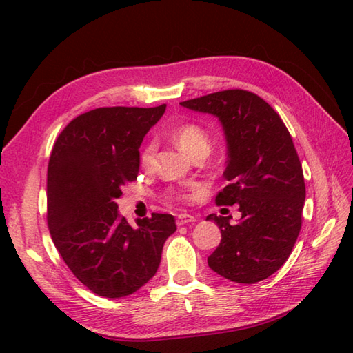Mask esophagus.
<instances>
[{
	"mask_svg": "<svg viewBox=\"0 0 353 353\" xmlns=\"http://www.w3.org/2000/svg\"><path fill=\"white\" fill-rule=\"evenodd\" d=\"M194 221H197V219H196V216L190 215V214H179L177 215V220H176L177 226H183V224L194 223Z\"/></svg>",
	"mask_w": 353,
	"mask_h": 353,
	"instance_id": "1",
	"label": "esophagus"
}]
</instances>
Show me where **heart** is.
Masks as SVG:
<instances>
[{"label": "heart", "mask_w": 353, "mask_h": 353, "mask_svg": "<svg viewBox=\"0 0 353 353\" xmlns=\"http://www.w3.org/2000/svg\"><path fill=\"white\" fill-rule=\"evenodd\" d=\"M170 137L172 141L176 142L177 147L181 148L183 153H186L191 157L200 152L209 153V150H211V138H209V134L206 133L203 127H200L197 124H192V123L179 124L170 132ZM154 154H156V144L153 141H150L141 150V154H139L141 167L145 170L152 168L154 163ZM167 196L170 199H188L190 197L188 194L181 192L177 190H170Z\"/></svg>", "instance_id": "1"}]
</instances>
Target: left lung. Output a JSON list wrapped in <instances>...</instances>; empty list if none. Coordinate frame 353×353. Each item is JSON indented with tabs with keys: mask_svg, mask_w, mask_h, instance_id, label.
I'll use <instances>...</instances> for the list:
<instances>
[{
	"mask_svg": "<svg viewBox=\"0 0 353 353\" xmlns=\"http://www.w3.org/2000/svg\"><path fill=\"white\" fill-rule=\"evenodd\" d=\"M181 106L219 118L228 142V186L216 205H238L241 219L208 215L221 241L208 258L216 274L236 283H256L279 270L302 228V163L281 117L256 94L243 89L214 92Z\"/></svg>",
	"mask_w": 353,
	"mask_h": 353,
	"instance_id": "obj_1",
	"label": "left lung"
}]
</instances>
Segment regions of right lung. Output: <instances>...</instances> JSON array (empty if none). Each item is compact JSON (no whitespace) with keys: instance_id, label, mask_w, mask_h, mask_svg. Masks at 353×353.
Returning a JSON list of instances; mask_svg holds the SVG:
<instances>
[{"instance_id":"right-lung-1","label":"right lung","mask_w":353,"mask_h":353,"mask_svg":"<svg viewBox=\"0 0 353 353\" xmlns=\"http://www.w3.org/2000/svg\"><path fill=\"white\" fill-rule=\"evenodd\" d=\"M165 108L89 110L52 147L47 174L52 243L72 274L99 296L119 299L144 287L176 232L170 214H152L132 228L117 205L123 186L137 181L141 142Z\"/></svg>"}]
</instances>
